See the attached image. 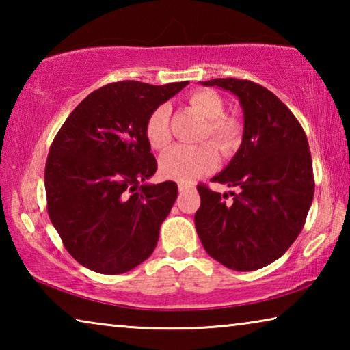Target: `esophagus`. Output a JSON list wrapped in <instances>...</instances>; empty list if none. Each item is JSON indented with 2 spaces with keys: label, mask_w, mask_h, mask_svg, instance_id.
Returning a JSON list of instances; mask_svg holds the SVG:
<instances>
[{
  "label": "esophagus",
  "mask_w": 350,
  "mask_h": 350,
  "mask_svg": "<svg viewBox=\"0 0 350 350\" xmlns=\"http://www.w3.org/2000/svg\"><path fill=\"white\" fill-rule=\"evenodd\" d=\"M177 187H179V191H188V189L194 188L193 183H188V182H179L177 183Z\"/></svg>",
  "instance_id": "esophagus-1"
}]
</instances>
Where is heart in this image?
<instances>
[{
	"label": "heart",
	"mask_w": 350,
	"mask_h": 350,
	"mask_svg": "<svg viewBox=\"0 0 350 350\" xmlns=\"http://www.w3.org/2000/svg\"><path fill=\"white\" fill-rule=\"evenodd\" d=\"M188 100L193 108L208 120L200 139L211 137L222 154H232L239 145L241 126L234 118L224 116V103L217 94L211 91H196ZM145 134L154 150H163L168 146L171 134L170 108L167 105L159 106L151 112L146 122ZM215 145L205 142L194 146H173L161 157V162H159L161 173L168 179L179 182H191L210 173L219 162V154Z\"/></svg>",
	"instance_id": "1"
}]
</instances>
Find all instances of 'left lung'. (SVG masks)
I'll return each instance as SVG.
<instances>
[{
	"label": "left lung",
	"mask_w": 350,
	"mask_h": 350,
	"mask_svg": "<svg viewBox=\"0 0 350 350\" xmlns=\"http://www.w3.org/2000/svg\"><path fill=\"white\" fill-rule=\"evenodd\" d=\"M238 97L244 112L239 150L213 180L227 193L199 185L196 232L206 253L236 271L262 269L298 238L312 205L315 183L303 128L273 92L238 79L200 81Z\"/></svg>",
	"instance_id": "1"
}]
</instances>
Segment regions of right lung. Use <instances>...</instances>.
<instances>
[{"label": "right lung", "instance_id": "obj_1", "mask_svg": "<svg viewBox=\"0 0 350 350\" xmlns=\"http://www.w3.org/2000/svg\"><path fill=\"white\" fill-rule=\"evenodd\" d=\"M187 85L111 83L83 100L52 142L44 170L47 213L83 267L120 275L156 248L177 185L146 182L157 163L145 128L151 112Z\"/></svg>", "mask_w": 350, "mask_h": 350}]
</instances>
